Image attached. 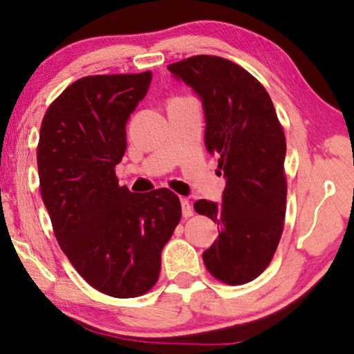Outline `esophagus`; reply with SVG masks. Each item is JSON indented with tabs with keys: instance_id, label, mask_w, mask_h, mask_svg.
<instances>
[{
	"instance_id": "obj_1",
	"label": "esophagus",
	"mask_w": 354,
	"mask_h": 354,
	"mask_svg": "<svg viewBox=\"0 0 354 354\" xmlns=\"http://www.w3.org/2000/svg\"><path fill=\"white\" fill-rule=\"evenodd\" d=\"M180 204H182V215H183V218L193 216V207H191L189 201L185 199V198H180Z\"/></svg>"
}]
</instances>
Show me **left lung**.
<instances>
[{
  "mask_svg": "<svg viewBox=\"0 0 354 354\" xmlns=\"http://www.w3.org/2000/svg\"><path fill=\"white\" fill-rule=\"evenodd\" d=\"M167 71L202 102L205 147L225 178L223 204H194L219 225L202 259L216 279L246 283L270 265L286 218V136L273 102L251 73L224 57L193 56Z\"/></svg>",
  "mask_w": 354,
  "mask_h": 354,
  "instance_id": "1",
  "label": "left lung"
}]
</instances>
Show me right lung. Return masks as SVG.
<instances>
[{"label":"right lung","instance_id":"add662e5","mask_svg":"<svg viewBox=\"0 0 354 354\" xmlns=\"http://www.w3.org/2000/svg\"><path fill=\"white\" fill-rule=\"evenodd\" d=\"M150 81V72L80 78L40 127V194L56 240L80 276L114 298L155 286L161 249L182 218L171 189L131 193L114 172L127 150V122Z\"/></svg>","mask_w":354,"mask_h":354}]
</instances>
